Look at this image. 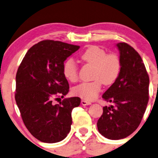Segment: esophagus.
<instances>
[{
	"mask_svg": "<svg viewBox=\"0 0 158 158\" xmlns=\"http://www.w3.org/2000/svg\"><path fill=\"white\" fill-rule=\"evenodd\" d=\"M81 104L82 105V106H89V105H91V102H88L86 101V100H82L81 101Z\"/></svg>",
	"mask_w": 158,
	"mask_h": 158,
	"instance_id": "obj_1",
	"label": "esophagus"
}]
</instances>
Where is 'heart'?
<instances>
[{"label":"heart","instance_id":"b5f03b06","mask_svg":"<svg viewBox=\"0 0 158 158\" xmlns=\"http://www.w3.org/2000/svg\"><path fill=\"white\" fill-rule=\"evenodd\" d=\"M82 61L94 66L92 82H82L74 87L73 93L83 99L92 101L98 96L102 83L109 85L118 79L121 71V60L115 53H106L97 46H90L81 53ZM63 75L70 82L78 79V68L73 59H67L63 63Z\"/></svg>","mask_w":158,"mask_h":158}]
</instances>
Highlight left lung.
Returning <instances> with one entry per match:
<instances>
[{
    "label": "left lung",
    "instance_id": "obj_1",
    "mask_svg": "<svg viewBox=\"0 0 158 158\" xmlns=\"http://www.w3.org/2000/svg\"><path fill=\"white\" fill-rule=\"evenodd\" d=\"M121 71L115 82L102 95L112 103L103 107L97 122L98 131L108 139L119 140L139 126L149 99V76L141 56L126 43L116 44Z\"/></svg>",
    "mask_w": 158,
    "mask_h": 158
}]
</instances>
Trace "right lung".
Returning a JSON list of instances; mask_svg holds the SVG:
<instances>
[{
  "label": "right lung",
  "instance_id": "right-lung-1",
  "mask_svg": "<svg viewBox=\"0 0 158 158\" xmlns=\"http://www.w3.org/2000/svg\"><path fill=\"white\" fill-rule=\"evenodd\" d=\"M79 47L60 41H40L27 51L17 69L16 102L25 126L42 142L61 141L71 129L72 111L80 105V98H64L56 105L52 98H63L69 92L63 63Z\"/></svg>",
  "mask_w": 158,
  "mask_h": 158
}]
</instances>
